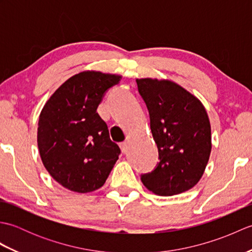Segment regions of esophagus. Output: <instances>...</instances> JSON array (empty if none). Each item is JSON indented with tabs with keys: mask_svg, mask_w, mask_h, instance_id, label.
Here are the masks:
<instances>
[{
	"mask_svg": "<svg viewBox=\"0 0 252 252\" xmlns=\"http://www.w3.org/2000/svg\"><path fill=\"white\" fill-rule=\"evenodd\" d=\"M120 148H121V152L123 154H126L127 151H129V143L127 142H123L120 144Z\"/></svg>",
	"mask_w": 252,
	"mask_h": 252,
	"instance_id": "obj_1",
	"label": "esophagus"
}]
</instances>
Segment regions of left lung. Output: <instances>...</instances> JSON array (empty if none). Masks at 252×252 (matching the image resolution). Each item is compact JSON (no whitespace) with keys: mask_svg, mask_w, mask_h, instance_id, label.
I'll list each match as a JSON object with an SVG mask.
<instances>
[{"mask_svg":"<svg viewBox=\"0 0 252 252\" xmlns=\"http://www.w3.org/2000/svg\"><path fill=\"white\" fill-rule=\"evenodd\" d=\"M145 101L159 162L141 175L147 189L173 196L194 187L211 153V127L205 107L194 95L168 80L137 79Z\"/></svg>","mask_w":252,"mask_h":252,"instance_id":"obj_1","label":"left lung"}]
</instances>
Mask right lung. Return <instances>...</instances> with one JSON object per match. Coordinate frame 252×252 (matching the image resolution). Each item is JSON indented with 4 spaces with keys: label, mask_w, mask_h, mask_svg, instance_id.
Returning a JSON list of instances; mask_svg holds the SVG:
<instances>
[{
    "label": "right lung",
    "mask_w": 252,
    "mask_h": 252,
    "mask_svg": "<svg viewBox=\"0 0 252 252\" xmlns=\"http://www.w3.org/2000/svg\"><path fill=\"white\" fill-rule=\"evenodd\" d=\"M121 77L83 71L68 79L41 111L37 147L52 178L72 191L89 192L104 185L120 148L109 137L97 107Z\"/></svg>",
    "instance_id": "right-lung-1"
}]
</instances>
